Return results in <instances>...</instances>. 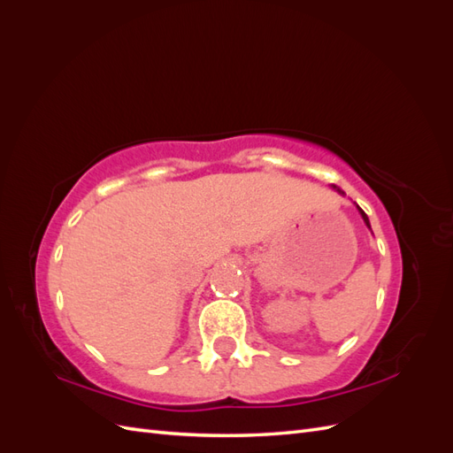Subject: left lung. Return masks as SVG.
Listing matches in <instances>:
<instances>
[{
  "label": "left lung",
  "instance_id": "obj_1",
  "mask_svg": "<svg viewBox=\"0 0 453 453\" xmlns=\"http://www.w3.org/2000/svg\"><path fill=\"white\" fill-rule=\"evenodd\" d=\"M333 188L336 190V193H340V195H344V190H342V188H338L336 185H333ZM357 210H359V213H361V217H363V221H365V225L370 228V221H368V217H366V213L359 208V205H357Z\"/></svg>",
  "mask_w": 453,
  "mask_h": 453
}]
</instances>
